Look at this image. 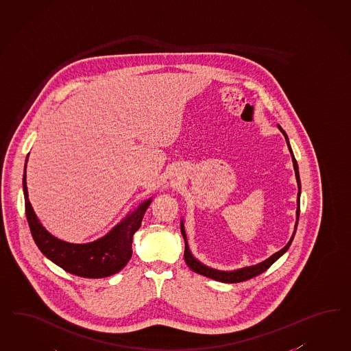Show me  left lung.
<instances>
[{
    "label": "left lung",
    "mask_w": 351,
    "mask_h": 351,
    "mask_svg": "<svg viewBox=\"0 0 351 351\" xmlns=\"http://www.w3.org/2000/svg\"><path fill=\"white\" fill-rule=\"evenodd\" d=\"M278 129L281 130V133L284 134L285 139L287 143V147H289V151L291 153V157H293V163H294L295 176H296V181H298V186H299V193H298V209H296V223H295V231L293 234V237L290 239V241L287 243V245L281 249L280 252L275 253L274 256H269L268 259H265V262L259 263V265H252V267H245V268H241V269H237V271H232V272H223V271H217V269H213V268H209L207 265H202L199 261H197L193 254L190 253L189 245H188V240H186V235H185V230H184V225H182V221H181V234L184 237V241H185V252H184V259H185V263L188 265L191 271L199 274V275L206 276L209 277L212 280H216V281H221V282H226V284H237V282H243V281H247L250 280L256 276L263 274L265 271H267L271 265L275 263L276 261L282 256L284 253H286V250L290 247L293 240H294L295 232H296V228H298V221H299V213H300V178H299V169H298V162L295 160L294 154L291 151V147L289 144V139H287V135L282 130L281 126H278Z\"/></svg>",
    "instance_id": "8db88e82"
}]
</instances>
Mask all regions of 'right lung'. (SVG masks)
I'll use <instances>...</instances> for the list:
<instances>
[{"label":"right lung","mask_w":351,"mask_h":351,"mask_svg":"<svg viewBox=\"0 0 351 351\" xmlns=\"http://www.w3.org/2000/svg\"><path fill=\"white\" fill-rule=\"evenodd\" d=\"M28 161V157H27ZM27 167V163H25ZM27 170L23 175V190L25 198V215L32 237L39 250L71 275L86 278H102L121 271L133 254V237L141 228L143 216L151 199L142 203L136 210L120 222L106 237L88 244H71L52 237L40 225L29 202L27 188Z\"/></svg>","instance_id":"1"}]
</instances>
